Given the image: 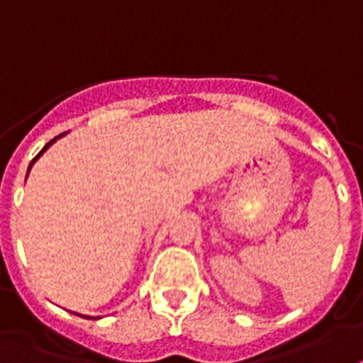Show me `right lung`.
Here are the masks:
<instances>
[{
  "mask_svg": "<svg viewBox=\"0 0 363 363\" xmlns=\"http://www.w3.org/2000/svg\"><path fill=\"white\" fill-rule=\"evenodd\" d=\"M63 135H65V134L57 135V138H54V140L50 141V143H46V145H44V147H43V151L38 152V155H37V156H35L33 160H31V164H29V167H28V175H29V169H31V167H33V164H35V162H37V160H38V158H40V156H43V155H44V152H46V149H48V147H50V145H54L55 141H57V140H59V138H63ZM82 317H85V315H82ZM87 319H100V317H87Z\"/></svg>",
  "mask_w": 363,
  "mask_h": 363,
  "instance_id": "add662e5",
  "label": "right lung"
}]
</instances>
